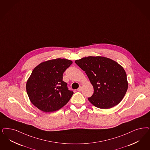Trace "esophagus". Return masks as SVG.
<instances>
[{
  "label": "esophagus",
  "instance_id": "esophagus-1",
  "mask_svg": "<svg viewBox=\"0 0 150 150\" xmlns=\"http://www.w3.org/2000/svg\"><path fill=\"white\" fill-rule=\"evenodd\" d=\"M77 90H78V91H81V87L80 86V87L77 89Z\"/></svg>",
  "mask_w": 150,
  "mask_h": 150
}]
</instances>
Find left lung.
Segmentation results:
<instances>
[{
    "instance_id": "obj_1",
    "label": "left lung",
    "mask_w": 150,
    "mask_h": 150,
    "mask_svg": "<svg viewBox=\"0 0 150 150\" xmlns=\"http://www.w3.org/2000/svg\"><path fill=\"white\" fill-rule=\"evenodd\" d=\"M93 86L88 100L100 109H110L119 104L128 88L126 72L120 64L105 57H88L75 60Z\"/></svg>"
}]
</instances>
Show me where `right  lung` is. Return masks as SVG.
Instances as JSON below:
<instances>
[{
	"instance_id": "add662e5",
	"label": "right lung",
	"mask_w": 150,
	"mask_h": 150,
	"mask_svg": "<svg viewBox=\"0 0 150 150\" xmlns=\"http://www.w3.org/2000/svg\"><path fill=\"white\" fill-rule=\"evenodd\" d=\"M72 64L70 60L58 58L41 62L34 69L26 83V92L38 109L53 112L68 103L74 93L62 80V75Z\"/></svg>"
}]
</instances>
